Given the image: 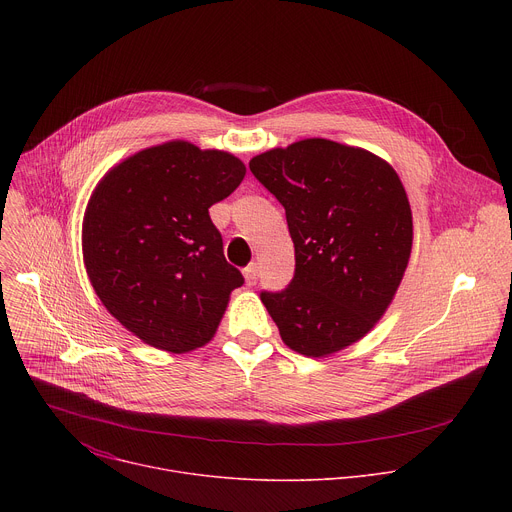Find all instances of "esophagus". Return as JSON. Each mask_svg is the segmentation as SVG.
<instances>
[{
  "label": "esophagus",
  "instance_id": "1",
  "mask_svg": "<svg viewBox=\"0 0 512 512\" xmlns=\"http://www.w3.org/2000/svg\"><path fill=\"white\" fill-rule=\"evenodd\" d=\"M243 275H245L247 285H255V283H257V279H259V267H257V263L247 265V267L243 269Z\"/></svg>",
  "mask_w": 512,
  "mask_h": 512
}]
</instances>
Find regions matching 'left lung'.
I'll return each mask as SVG.
<instances>
[{"label":"left lung","instance_id":"1","mask_svg":"<svg viewBox=\"0 0 512 512\" xmlns=\"http://www.w3.org/2000/svg\"><path fill=\"white\" fill-rule=\"evenodd\" d=\"M281 202L296 273L261 302L281 340L328 356L367 334L389 308L409 263L411 206L397 172L379 156L312 137L249 162Z\"/></svg>","mask_w":512,"mask_h":512}]
</instances>
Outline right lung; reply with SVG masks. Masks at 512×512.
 Masks as SVG:
<instances>
[{"instance_id": "1", "label": "right lung", "mask_w": 512, "mask_h": 512, "mask_svg": "<svg viewBox=\"0 0 512 512\" xmlns=\"http://www.w3.org/2000/svg\"><path fill=\"white\" fill-rule=\"evenodd\" d=\"M221 150L176 139L141 150L97 184L83 257L95 294L131 334L168 352L204 346L243 275L223 253L208 208L245 178Z\"/></svg>"}]
</instances>
